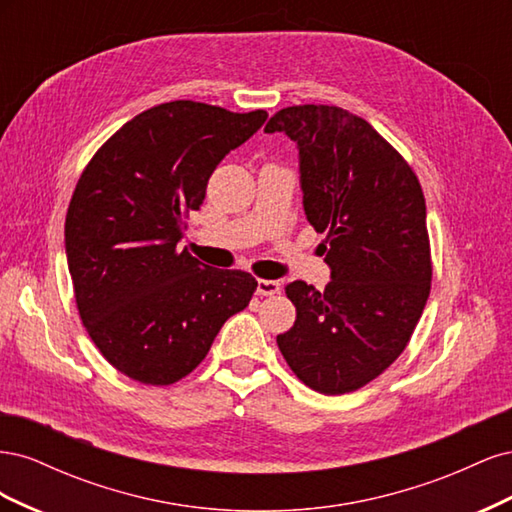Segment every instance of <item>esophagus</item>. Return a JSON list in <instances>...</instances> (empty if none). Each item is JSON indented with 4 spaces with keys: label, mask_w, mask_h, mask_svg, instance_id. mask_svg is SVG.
<instances>
[{
    "label": "esophagus",
    "mask_w": 512,
    "mask_h": 512,
    "mask_svg": "<svg viewBox=\"0 0 512 512\" xmlns=\"http://www.w3.org/2000/svg\"><path fill=\"white\" fill-rule=\"evenodd\" d=\"M282 290V284L277 280H258L256 282V292L260 297H271V294H277Z\"/></svg>",
    "instance_id": "esophagus-1"
}]
</instances>
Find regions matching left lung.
<instances>
[{"label":"left lung","instance_id":"8db88e82","mask_svg":"<svg viewBox=\"0 0 512 512\" xmlns=\"http://www.w3.org/2000/svg\"><path fill=\"white\" fill-rule=\"evenodd\" d=\"M299 149L307 222L331 282L286 286L297 307L277 335L309 389L344 395L378 378L408 346L431 288L425 196L408 162L361 117L324 104L288 106L265 126Z\"/></svg>","mask_w":512,"mask_h":512}]
</instances>
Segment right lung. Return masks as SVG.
Segmentation results:
<instances>
[{
  "label": "right lung",
  "mask_w": 512,
  "mask_h": 512,
  "mask_svg": "<svg viewBox=\"0 0 512 512\" xmlns=\"http://www.w3.org/2000/svg\"><path fill=\"white\" fill-rule=\"evenodd\" d=\"M265 119L192 100L153 106L123 123L76 183L66 215L76 307L128 378L166 386L188 376L250 303V273L207 267L177 243L215 166Z\"/></svg>",
  "instance_id": "1"
}]
</instances>
